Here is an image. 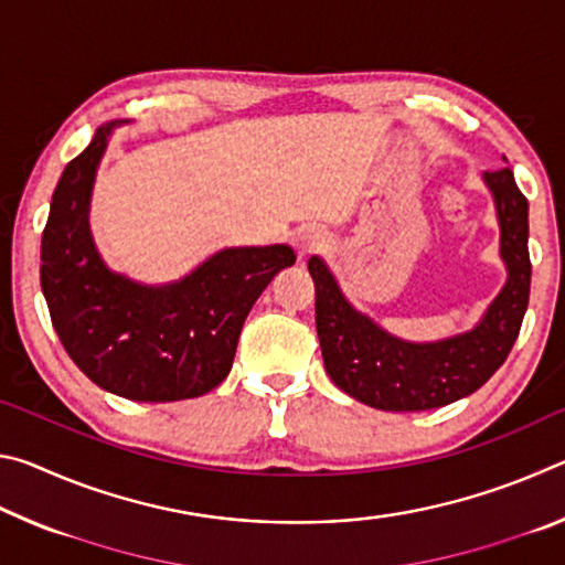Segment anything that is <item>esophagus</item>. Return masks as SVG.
Instances as JSON below:
<instances>
[{"label":"esophagus","mask_w":565,"mask_h":565,"mask_svg":"<svg viewBox=\"0 0 565 565\" xmlns=\"http://www.w3.org/2000/svg\"><path fill=\"white\" fill-rule=\"evenodd\" d=\"M327 246V236H323L321 228L317 226H301L299 232L294 234V248L299 254V259H309L311 254L321 252Z\"/></svg>","instance_id":"esophagus-1"}]
</instances>
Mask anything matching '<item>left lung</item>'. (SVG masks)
Here are the masks:
<instances>
[{
	"instance_id": "1",
	"label": "left lung",
	"mask_w": 565,
	"mask_h": 565,
	"mask_svg": "<svg viewBox=\"0 0 565 565\" xmlns=\"http://www.w3.org/2000/svg\"><path fill=\"white\" fill-rule=\"evenodd\" d=\"M505 161V159H503ZM501 228L505 284L473 329L438 341H408L359 311L321 256H311L317 331L327 374L341 391L381 411H428L471 396L509 356L529 309V202L513 171H486Z\"/></svg>"
}]
</instances>
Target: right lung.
<instances>
[{
	"instance_id": "1",
	"label": "right lung",
	"mask_w": 565,
	"mask_h": 565,
	"mask_svg": "<svg viewBox=\"0 0 565 565\" xmlns=\"http://www.w3.org/2000/svg\"><path fill=\"white\" fill-rule=\"evenodd\" d=\"M62 171L42 234V291L54 331L72 361L99 388L129 401L196 398L234 363L254 301L286 266L291 246H228L169 284H141L102 259L89 226L92 191L111 131Z\"/></svg>"
}]
</instances>
